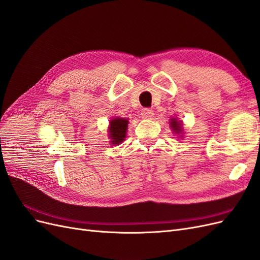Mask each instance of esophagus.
Masks as SVG:
<instances>
[{
  "instance_id": "esophagus-1",
  "label": "esophagus",
  "mask_w": 260,
  "mask_h": 260,
  "mask_svg": "<svg viewBox=\"0 0 260 260\" xmlns=\"http://www.w3.org/2000/svg\"><path fill=\"white\" fill-rule=\"evenodd\" d=\"M141 115H142V118H144V119H151L154 116V112L151 108H144L142 109V112H141Z\"/></svg>"
}]
</instances>
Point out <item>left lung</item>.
I'll return each instance as SVG.
<instances>
[{"mask_svg":"<svg viewBox=\"0 0 260 260\" xmlns=\"http://www.w3.org/2000/svg\"><path fill=\"white\" fill-rule=\"evenodd\" d=\"M170 125L172 130H174L176 133H180L182 131V124H181V121H178L177 119H175V118H172L170 120Z\"/></svg>","mask_w":260,"mask_h":260,"instance_id":"1","label":"left lung"}]
</instances>
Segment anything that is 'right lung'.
I'll use <instances>...</instances> for the list:
<instances>
[{"label":"right lung","instance_id":"1","mask_svg":"<svg viewBox=\"0 0 260 260\" xmlns=\"http://www.w3.org/2000/svg\"><path fill=\"white\" fill-rule=\"evenodd\" d=\"M109 137L112 139V144H120L125 138V132L128 129V120L124 118H118L109 122Z\"/></svg>","mask_w":260,"mask_h":260}]
</instances>
